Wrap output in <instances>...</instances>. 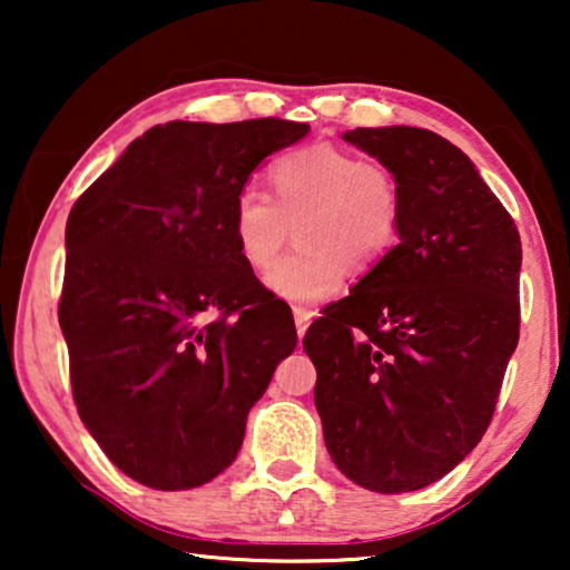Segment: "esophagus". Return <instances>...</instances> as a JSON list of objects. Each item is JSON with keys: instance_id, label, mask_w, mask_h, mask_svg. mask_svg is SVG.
<instances>
[{"instance_id": "1", "label": "esophagus", "mask_w": 570, "mask_h": 570, "mask_svg": "<svg viewBox=\"0 0 570 570\" xmlns=\"http://www.w3.org/2000/svg\"><path fill=\"white\" fill-rule=\"evenodd\" d=\"M293 316H295V330H298V337H303V334H306V330H308V324H311V316H314V314H311L308 308L295 306Z\"/></svg>"}]
</instances>
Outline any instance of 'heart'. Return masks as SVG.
Masks as SVG:
<instances>
[{
	"label": "heart",
	"instance_id": "1",
	"mask_svg": "<svg viewBox=\"0 0 570 570\" xmlns=\"http://www.w3.org/2000/svg\"><path fill=\"white\" fill-rule=\"evenodd\" d=\"M267 181L269 194L256 186L236 194L230 230L246 267L267 275L298 228L301 252L267 277L279 298H332L347 267L368 272L400 244L404 194L384 163L314 142L277 155Z\"/></svg>",
	"mask_w": 570,
	"mask_h": 570
}]
</instances>
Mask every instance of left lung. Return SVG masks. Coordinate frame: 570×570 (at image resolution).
<instances>
[{
  "mask_svg": "<svg viewBox=\"0 0 570 570\" xmlns=\"http://www.w3.org/2000/svg\"><path fill=\"white\" fill-rule=\"evenodd\" d=\"M345 139L400 178L402 236L308 326L303 350L337 470L373 493H410L454 470L493 420L519 342L521 240L472 160L435 131Z\"/></svg>",
  "mask_w": 570,
  "mask_h": 570,
  "instance_id": "1",
  "label": "left lung"
}]
</instances>
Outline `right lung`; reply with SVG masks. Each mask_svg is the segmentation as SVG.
I'll return each instance as SVG.
<instances>
[{
  "mask_svg": "<svg viewBox=\"0 0 570 570\" xmlns=\"http://www.w3.org/2000/svg\"><path fill=\"white\" fill-rule=\"evenodd\" d=\"M308 124L168 121L75 202L59 324L85 428L131 480L189 490L236 459L246 415L298 345L238 256L236 194Z\"/></svg>",
  "mask_w": 570,
  "mask_h": 570,
  "instance_id": "obj_1",
  "label": "right lung"
}]
</instances>
